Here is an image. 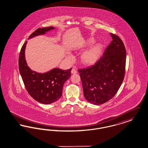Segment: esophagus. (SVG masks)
<instances>
[{
  "label": "esophagus",
  "mask_w": 148,
  "mask_h": 148,
  "mask_svg": "<svg viewBox=\"0 0 148 148\" xmlns=\"http://www.w3.org/2000/svg\"><path fill=\"white\" fill-rule=\"evenodd\" d=\"M71 74H77V71H76L75 69H72V70L71 71Z\"/></svg>",
  "instance_id": "obj_1"
}]
</instances>
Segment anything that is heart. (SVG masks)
I'll list each match as a JSON object with an SVG mask.
<instances>
[{"instance_id": "heart-1", "label": "heart", "mask_w": 148, "mask_h": 148, "mask_svg": "<svg viewBox=\"0 0 148 148\" xmlns=\"http://www.w3.org/2000/svg\"><path fill=\"white\" fill-rule=\"evenodd\" d=\"M100 48V45L97 44L90 49L85 51L80 57L82 62L84 64H89L92 62L98 56ZM66 59L71 62L73 60V56L71 54H68L66 56Z\"/></svg>"}]
</instances>
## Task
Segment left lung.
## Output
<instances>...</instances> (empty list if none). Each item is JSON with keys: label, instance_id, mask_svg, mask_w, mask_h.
Wrapping results in <instances>:
<instances>
[{"label": "left lung", "instance_id": "obj_1", "mask_svg": "<svg viewBox=\"0 0 148 148\" xmlns=\"http://www.w3.org/2000/svg\"><path fill=\"white\" fill-rule=\"evenodd\" d=\"M110 35L113 40L103 56L90 66L78 69L85 98L94 105L104 104L113 98L124 78L125 46L118 36Z\"/></svg>", "mask_w": 148, "mask_h": 148}]
</instances>
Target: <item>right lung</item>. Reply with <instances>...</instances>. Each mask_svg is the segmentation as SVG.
Instances as JSON below:
<instances>
[{"instance_id":"add662e5","label":"right lung","mask_w":148,"mask_h":148,"mask_svg":"<svg viewBox=\"0 0 148 148\" xmlns=\"http://www.w3.org/2000/svg\"><path fill=\"white\" fill-rule=\"evenodd\" d=\"M54 28L49 27L38 29L29 36L28 39L44 35ZM27 43V41L22 46L19 57V69L25 88L37 101L44 104L54 103L62 97L64 84L71 77V68L65 71L54 68L44 73L31 70L25 56Z\"/></svg>"}]
</instances>
